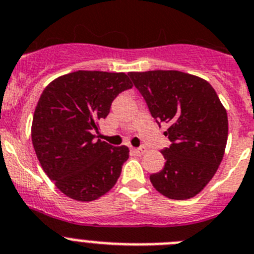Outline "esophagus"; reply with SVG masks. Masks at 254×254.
Listing matches in <instances>:
<instances>
[{"label":"esophagus","mask_w":254,"mask_h":254,"mask_svg":"<svg viewBox=\"0 0 254 254\" xmlns=\"http://www.w3.org/2000/svg\"><path fill=\"white\" fill-rule=\"evenodd\" d=\"M132 152L135 153L138 155H143L144 153L147 152V148L145 147H140V148H132Z\"/></svg>","instance_id":"obj_1"}]
</instances>
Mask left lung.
Returning <instances> with one entry per match:
<instances>
[{"instance_id":"obj_1","label":"left lung","mask_w":254,"mask_h":254,"mask_svg":"<svg viewBox=\"0 0 254 254\" xmlns=\"http://www.w3.org/2000/svg\"><path fill=\"white\" fill-rule=\"evenodd\" d=\"M158 124L168 125L170 148L162 150L163 170L150 175L158 192L187 200L210 182L224 157L228 115L205 79L180 70L127 73Z\"/></svg>"}]
</instances>
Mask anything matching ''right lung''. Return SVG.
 I'll list each match as a JSON object with an SVG mask.
<instances>
[{
  "mask_svg": "<svg viewBox=\"0 0 254 254\" xmlns=\"http://www.w3.org/2000/svg\"><path fill=\"white\" fill-rule=\"evenodd\" d=\"M132 83L125 73L77 70L48 84L31 125L36 157L57 189L77 201L109 192L129 158V148L113 147L93 134L114 99Z\"/></svg>",
  "mask_w": 254,
  "mask_h": 254,
  "instance_id": "1",
  "label": "right lung"
}]
</instances>
